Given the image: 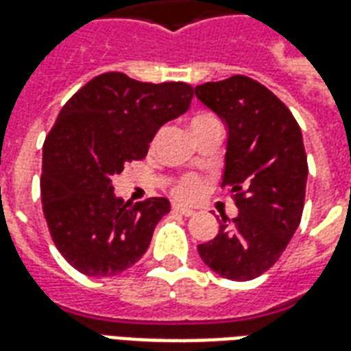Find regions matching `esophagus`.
<instances>
[{"instance_id": "34e87169", "label": "esophagus", "mask_w": 351, "mask_h": 351, "mask_svg": "<svg viewBox=\"0 0 351 351\" xmlns=\"http://www.w3.org/2000/svg\"><path fill=\"white\" fill-rule=\"evenodd\" d=\"M171 208H173V213L182 214V216H191V214H195L193 210H191V208H188V206H182V205H173Z\"/></svg>"}]
</instances>
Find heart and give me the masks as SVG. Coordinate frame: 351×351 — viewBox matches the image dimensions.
<instances>
[{
	"label": "heart",
	"instance_id": "obj_1",
	"mask_svg": "<svg viewBox=\"0 0 351 351\" xmlns=\"http://www.w3.org/2000/svg\"><path fill=\"white\" fill-rule=\"evenodd\" d=\"M213 122H218V118L213 112H197V114H193V118H191V131L199 130V128H203L206 123ZM201 191H203V180L197 175H184L173 186V195L176 199H180V201H193V199L199 197Z\"/></svg>",
	"mask_w": 351,
	"mask_h": 351
}]
</instances>
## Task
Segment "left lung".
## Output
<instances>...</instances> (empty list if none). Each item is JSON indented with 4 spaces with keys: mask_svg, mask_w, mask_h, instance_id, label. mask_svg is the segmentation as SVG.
Listing matches in <instances>:
<instances>
[{
    "mask_svg": "<svg viewBox=\"0 0 351 351\" xmlns=\"http://www.w3.org/2000/svg\"><path fill=\"white\" fill-rule=\"evenodd\" d=\"M195 95L228 123L221 188L239 208L199 244V256L223 278L254 280L278 261L301 223L308 176L301 128L269 88L244 75L199 84Z\"/></svg>",
    "mask_w": 351,
    "mask_h": 351,
    "instance_id": "obj_1",
    "label": "left lung"
}]
</instances>
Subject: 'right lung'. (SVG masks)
I'll return each instance as SVG.
<instances>
[{"label":"right lung","instance_id":"add662e5","mask_svg":"<svg viewBox=\"0 0 351 351\" xmlns=\"http://www.w3.org/2000/svg\"><path fill=\"white\" fill-rule=\"evenodd\" d=\"M186 82H138L103 73L67 101L43 145L41 201L50 237L67 263L86 276H116L135 265L165 197L123 203L112 178L143 160L161 125L190 108Z\"/></svg>","mask_w":351,"mask_h":351}]
</instances>
